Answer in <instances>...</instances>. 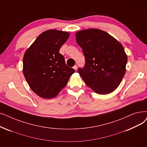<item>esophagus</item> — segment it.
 Listing matches in <instances>:
<instances>
[{
	"label": "esophagus",
	"instance_id": "esophagus-1",
	"mask_svg": "<svg viewBox=\"0 0 147 147\" xmlns=\"http://www.w3.org/2000/svg\"><path fill=\"white\" fill-rule=\"evenodd\" d=\"M73 68L76 70H76H77V69H78V67H77V65H74V67H73Z\"/></svg>",
	"mask_w": 147,
	"mask_h": 147
}]
</instances>
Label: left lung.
Here are the masks:
<instances>
[{
	"instance_id": "obj_1",
	"label": "left lung",
	"mask_w": 147,
	"mask_h": 147,
	"mask_svg": "<svg viewBox=\"0 0 147 147\" xmlns=\"http://www.w3.org/2000/svg\"><path fill=\"white\" fill-rule=\"evenodd\" d=\"M85 58L78 73L88 86L98 94L115 90L125 73L127 57L118 41L97 29L79 30L76 34Z\"/></svg>"
}]
</instances>
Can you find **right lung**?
<instances>
[{
	"mask_svg": "<svg viewBox=\"0 0 147 147\" xmlns=\"http://www.w3.org/2000/svg\"><path fill=\"white\" fill-rule=\"evenodd\" d=\"M69 36L67 32L50 29L38 36L23 56V71L28 84L40 97H56L75 70L68 67L60 48Z\"/></svg>",
	"mask_w": 147,
	"mask_h": 147,
	"instance_id": "right-lung-1",
	"label": "right lung"
}]
</instances>
